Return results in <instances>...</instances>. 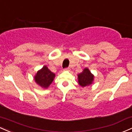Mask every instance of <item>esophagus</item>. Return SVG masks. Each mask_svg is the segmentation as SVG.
I'll use <instances>...</instances> for the list:
<instances>
[{
  "label": "esophagus",
  "instance_id": "1",
  "mask_svg": "<svg viewBox=\"0 0 132 132\" xmlns=\"http://www.w3.org/2000/svg\"><path fill=\"white\" fill-rule=\"evenodd\" d=\"M64 71H70V68H65L64 69Z\"/></svg>",
  "mask_w": 132,
  "mask_h": 132
}]
</instances>
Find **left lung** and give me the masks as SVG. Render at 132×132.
Wrapping results in <instances>:
<instances>
[{
	"instance_id": "obj_1",
	"label": "left lung",
	"mask_w": 132,
	"mask_h": 132,
	"mask_svg": "<svg viewBox=\"0 0 132 132\" xmlns=\"http://www.w3.org/2000/svg\"><path fill=\"white\" fill-rule=\"evenodd\" d=\"M94 78L95 76L91 73L89 69L87 68H85L81 73L78 75V83L82 88L87 87L92 85L94 81Z\"/></svg>"
}]
</instances>
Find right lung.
I'll return each instance as SVG.
<instances>
[{
  "label": "right lung",
  "instance_id": "add662e5",
  "mask_svg": "<svg viewBox=\"0 0 132 132\" xmlns=\"http://www.w3.org/2000/svg\"><path fill=\"white\" fill-rule=\"evenodd\" d=\"M55 74L52 73L46 66L37 71L34 76V81L43 89H47L52 83L55 78Z\"/></svg>",
  "mask_w": 132,
  "mask_h": 132
}]
</instances>
